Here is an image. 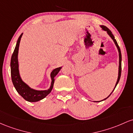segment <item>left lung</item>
I'll return each mask as SVG.
<instances>
[{"label":"left lung","mask_w":133,"mask_h":133,"mask_svg":"<svg viewBox=\"0 0 133 133\" xmlns=\"http://www.w3.org/2000/svg\"><path fill=\"white\" fill-rule=\"evenodd\" d=\"M101 28H102V29H103V30H104V31H107V34H108L110 36V37H111V38L112 39V40H113V41H114V43H115V44H116V47H117V50H118V52H119V73H118V78H117V82H116V85H115V87H114V90H113V91H114V89H115V88H116V87L117 86V83H118V82H119V80H120V78H121V60H122L121 52L120 48H119V45H118V44H117V41H116V39H115L114 36V35H113L112 33V32H111V31H110L109 29L108 28H107L106 26H101ZM113 91H112V92H113ZM112 92H111V94H110L109 95V96L107 97V98H105V99H104V100H102V101H104V100L107 99V98H108L109 97L110 95H111V94L112 93ZM101 101H97V102H101Z\"/></svg>","instance_id":"obj_1"}]
</instances>
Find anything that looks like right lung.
<instances>
[{"mask_svg": "<svg viewBox=\"0 0 133 133\" xmlns=\"http://www.w3.org/2000/svg\"><path fill=\"white\" fill-rule=\"evenodd\" d=\"M22 36V33L21 34L17 39L16 43V48H15L14 52L11 56L10 60V72H11V78L15 89L18 92L21 96H22L26 101L28 102H38L41 101L44 97L47 96L50 93L53 87V85L55 82V77L56 75L62 67H58L53 70L51 73V86L48 90H34L29 87L26 83L24 82L20 77L19 71V63H18V51L19 43H20L21 39Z\"/></svg>", "mask_w": 133, "mask_h": 133, "instance_id": "add662e5", "label": "right lung"}]
</instances>
